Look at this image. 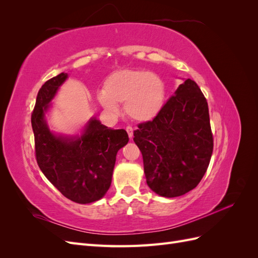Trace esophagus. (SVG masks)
<instances>
[{
	"label": "esophagus",
	"instance_id": "obj_1",
	"mask_svg": "<svg viewBox=\"0 0 258 258\" xmlns=\"http://www.w3.org/2000/svg\"><path fill=\"white\" fill-rule=\"evenodd\" d=\"M126 131L128 132V136H129V138H130V139H132V137H134V128L130 127V126H128V127L126 128Z\"/></svg>",
	"mask_w": 258,
	"mask_h": 258
}]
</instances>
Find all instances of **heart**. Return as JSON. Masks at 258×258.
Listing matches in <instances>:
<instances>
[{
    "mask_svg": "<svg viewBox=\"0 0 258 258\" xmlns=\"http://www.w3.org/2000/svg\"><path fill=\"white\" fill-rule=\"evenodd\" d=\"M166 86L162 79L144 70H120L107 77L98 99L105 110L118 112L122 104L131 119L147 121L159 113L165 102Z\"/></svg>",
    "mask_w": 258,
    "mask_h": 258,
    "instance_id": "obj_1",
    "label": "heart"
}]
</instances>
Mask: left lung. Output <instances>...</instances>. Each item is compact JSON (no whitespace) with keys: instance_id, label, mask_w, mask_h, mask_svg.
I'll list each match as a JSON object with an SVG mask.
<instances>
[{"instance_id":"1","label":"left lung","mask_w":258,"mask_h":258,"mask_svg":"<svg viewBox=\"0 0 258 258\" xmlns=\"http://www.w3.org/2000/svg\"><path fill=\"white\" fill-rule=\"evenodd\" d=\"M134 136L153 191L173 198L194 189L213 152L208 102L196 82L179 85L153 120L138 124Z\"/></svg>"}]
</instances>
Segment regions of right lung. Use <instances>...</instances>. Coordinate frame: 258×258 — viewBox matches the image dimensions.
I'll return each mask as SVG.
<instances>
[{
  "mask_svg": "<svg viewBox=\"0 0 258 258\" xmlns=\"http://www.w3.org/2000/svg\"><path fill=\"white\" fill-rule=\"evenodd\" d=\"M67 79V73H60L38 90L31 116L35 157L44 175L64 197L86 205L101 199L110 188L117 152L129 138L126 130L107 128L96 118L89 120L81 137L53 135L45 113Z\"/></svg>",
  "mask_w": 258,
  "mask_h": 258,
  "instance_id": "right-lung-1",
  "label": "right lung"
}]
</instances>
